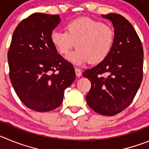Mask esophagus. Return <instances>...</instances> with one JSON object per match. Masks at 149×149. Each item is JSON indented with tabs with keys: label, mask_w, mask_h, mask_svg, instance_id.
<instances>
[{
	"label": "esophagus",
	"mask_w": 149,
	"mask_h": 149,
	"mask_svg": "<svg viewBox=\"0 0 149 149\" xmlns=\"http://www.w3.org/2000/svg\"><path fill=\"white\" fill-rule=\"evenodd\" d=\"M75 71H76V74L78 77H80L81 76V70L78 68H75Z\"/></svg>",
	"instance_id": "1"
}]
</instances>
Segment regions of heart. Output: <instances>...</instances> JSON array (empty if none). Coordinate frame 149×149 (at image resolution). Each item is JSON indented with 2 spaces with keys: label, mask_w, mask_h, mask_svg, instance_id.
<instances>
[{
  "label": "heart",
  "mask_w": 149,
  "mask_h": 149,
  "mask_svg": "<svg viewBox=\"0 0 149 149\" xmlns=\"http://www.w3.org/2000/svg\"><path fill=\"white\" fill-rule=\"evenodd\" d=\"M65 30L52 31L51 42L63 56L68 55L76 44L77 49L68 56V59L76 65L89 61L92 64L101 63L108 57L113 48V29L99 20L77 18L67 23Z\"/></svg>",
  "instance_id": "1"
}]
</instances>
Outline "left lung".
<instances>
[{
  "label": "left lung",
  "mask_w": 149,
  "mask_h": 149,
  "mask_svg": "<svg viewBox=\"0 0 149 149\" xmlns=\"http://www.w3.org/2000/svg\"><path fill=\"white\" fill-rule=\"evenodd\" d=\"M102 17L111 20L115 28L113 48L105 60L82 75L91 83L86 95L88 106L97 113L112 116L126 109L137 94L143 79V48L124 17L115 13Z\"/></svg>",
  "instance_id": "8db88e82"
}]
</instances>
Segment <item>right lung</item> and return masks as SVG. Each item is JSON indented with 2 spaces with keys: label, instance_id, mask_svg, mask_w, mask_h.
I'll return each mask as SVG.
<instances>
[{
  "label": "right lung",
  "instance_id": "add662e5",
  "mask_svg": "<svg viewBox=\"0 0 149 149\" xmlns=\"http://www.w3.org/2000/svg\"><path fill=\"white\" fill-rule=\"evenodd\" d=\"M58 15L34 13L20 22L8 51L9 79L20 101L40 112L57 108L76 79L73 65L57 54L51 34Z\"/></svg>",
  "mask_w": 149,
  "mask_h": 149
}]
</instances>
